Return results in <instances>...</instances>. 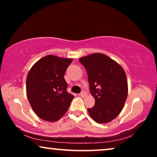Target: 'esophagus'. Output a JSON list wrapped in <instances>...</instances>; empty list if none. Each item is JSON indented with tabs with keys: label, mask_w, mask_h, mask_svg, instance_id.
Instances as JSON below:
<instances>
[{
	"label": "esophagus",
	"mask_w": 157,
	"mask_h": 157,
	"mask_svg": "<svg viewBox=\"0 0 157 157\" xmlns=\"http://www.w3.org/2000/svg\"><path fill=\"white\" fill-rule=\"evenodd\" d=\"M80 96H81V97L84 98V97H86V96H87V94H86V93L85 91H82V92H81V93L80 94Z\"/></svg>",
	"instance_id": "34e87169"
}]
</instances>
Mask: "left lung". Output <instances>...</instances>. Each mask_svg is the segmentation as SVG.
<instances>
[{
    "label": "left lung",
    "instance_id": "8db88e82",
    "mask_svg": "<svg viewBox=\"0 0 157 157\" xmlns=\"http://www.w3.org/2000/svg\"><path fill=\"white\" fill-rule=\"evenodd\" d=\"M86 68L90 91L95 105L88 109L98 124H106L121 113L128 96V82L121 66L103 53H92L79 59Z\"/></svg>",
    "mask_w": 157,
    "mask_h": 157
}]
</instances>
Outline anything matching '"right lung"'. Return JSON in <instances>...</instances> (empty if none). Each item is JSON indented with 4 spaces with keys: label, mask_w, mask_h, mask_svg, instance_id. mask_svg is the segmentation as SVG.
Listing matches in <instances>:
<instances>
[{
    "label": "right lung",
    "mask_w": 157,
    "mask_h": 157,
    "mask_svg": "<svg viewBox=\"0 0 157 157\" xmlns=\"http://www.w3.org/2000/svg\"><path fill=\"white\" fill-rule=\"evenodd\" d=\"M72 59L53 55L33 64L26 78V94L34 112L47 121H56L68 111L74 96L66 91L64 74Z\"/></svg>",
    "instance_id": "1"
}]
</instances>
